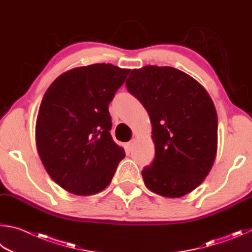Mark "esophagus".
<instances>
[{
	"mask_svg": "<svg viewBox=\"0 0 252 252\" xmlns=\"http://www.w3.org/2000/svg\"><path fill=\"white\" fill-rule=\"evenodd\" d=\"M134 145H135V139L130 140L129 143H127V149H128V151H131V149H133V147H134Z\"/></svg>",
	"mask_w": 252,
	"mask_h": 252,
	"instance_id": "34e87169",
	"label": "esophagus"
}]
</instances>
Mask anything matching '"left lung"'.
Instances as JSON below:
<instances>
[{"label":"left lung","instance_id":"8db88e82","mask_svg":"<svg viewBox=\"0 0 252 252\" xmlns=\"http://www.w3.org/2000/svg\"><path fill=\"white\" fill-rule=\"evenodd\" d=\"M126 87L146 108L153 126L155 158L142 171L146 187L178 198L204 182L217 153L218 117L206 90L169 66L133 69Z\"/></svg>","mask_w":252,"mask_h":252}]
</instances>
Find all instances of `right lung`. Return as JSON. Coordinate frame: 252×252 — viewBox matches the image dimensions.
<instances>
[{"label": "right lung", "mask_w": 252, "mask_h": 252, "mask_svg": "<svg viewBox=\"0 0 252 252\" xmlns=\"http://www.w3.org/2000/svg\"><path fill=\"white\" fill-rule=\"evenodd\" d=\"M129 70L105 63L73 68L43 97L35 129L38 155L52 179L74 195L103 190L125 157L109 133L108 105Z\"/></svg>", "instance_id": "obj_1"}]
</instances>
